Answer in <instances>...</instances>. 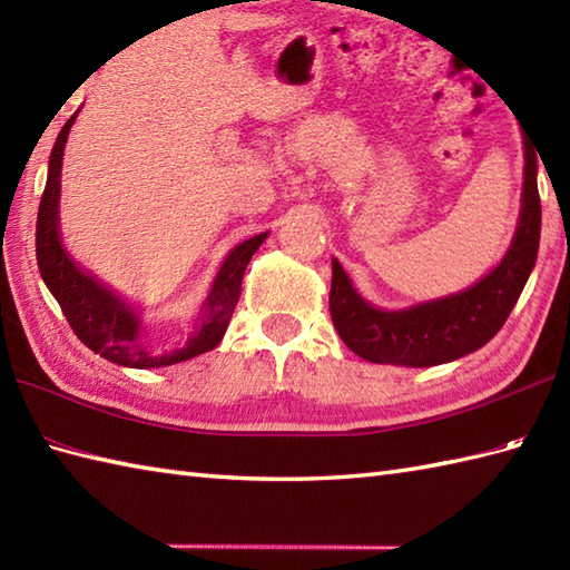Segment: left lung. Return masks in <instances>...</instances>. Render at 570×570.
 <instances>
[{"label": "left lung", "instance_id": "8db88e82", "mask_svg": "<svg viewBox=\"0 0 570 570\" xmlns=\"http://www.w3.org/2000/svg\"><path fill=\"white\" fill-rule=\"evenodd\" d=\"M524 159L522 210L512 245L502 262L465 292L402 311H382L355 292L341 262L333 259L331 316L337 335L355 355L377 365L433 367L475 353L498 335L534 269L539 252V161L527 141Z\"/></svg>", "mask_w": 570, "mask_h": 570}]
</instances>
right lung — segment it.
I'll return each instance as SVG.
<instances>
[{"label": "right lung", "instance_id": "add662e5", "mask_svg": "<svg viewBox=\"0 0 570 570\" xmlns=\"http://www.w3.org/2000/svg\"><path fill=\"white\" fill-rule=\"evenodd\" d=\"M78 112L72 115L60 129L53 144L51 161H48V180L39 205V220H36V262L48 286V292L58 301L60 311L68 318L72 333L80 343L88 345L95 355L115 362L122 367L151 370L168 367L176 362L190 360L208 353L223 341L227 323L239 301L242 276H245L252 254L259 249L266 239V233L254 235L227 254L220 272H217L210 296L205 298L196 331L188 337L184 347L174 353L154 355L141 345V318L139 313L127 306L110 286L98 282L90 272L80 269L72 262L66 247L60 245V225H58V196H60V166H63V149L68 141V131L76 122Z\"/></svg>", "mask_w": 570, "mask_h": 570}]
</instances>
